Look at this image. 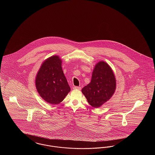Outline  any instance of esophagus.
Here are the masks:
<instances>
[{
  "mask_svg": "<svg viewBox=\"0 0 155 155\" xmlns=\"http://www.w3.org/2000/svg\"><path fill=\"white\" fill-rule=\"evenodd\" d=\"M73 89H77V90H80L81 88V87H75H75H73Z\"/></svg>",
  "mask_w": 155,
  "mask_h": 155,
  "instance_id": "34e87169",
  "label": "esophagus"
}]
</instances>
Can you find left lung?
<instances>
[{"instance_id": "1", "label": "left lung", "mask_w": 155, "mask_h": 155, "mask_svg": "<svg viewBox=\"0 0 155 155\" xmlns=\"http://www.w3.org/2000/svg\"><path fill=\"white\" fill-rule=\"evenodd\" d=\"M115 75L111 67L105 61L96 63L93 70L91 81L82 89L89 104L95 108L107 102L116 89Z\"/></svg>"}]
</instances>
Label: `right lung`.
<instances>
[{"label":"right lung","mask_w":155,"mask_h":155,"mask_svg":"<svg viewBox=\"0 0 155 155\" xmlns=\"http://www.w3.org/2000/svg\"><path fill=\"white\" fill-rule=\"evenodd\" d=\"M61 64L62 60L59 56H52L42 63L35 77L39 95L46 102L51 104L61 102L71 89Z\"/></svg>","instance_id":"right-lung-1"}]
</instances>
